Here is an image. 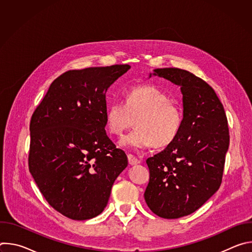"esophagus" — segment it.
<instances>
[{"label":"esophagus","mask_w":252,"mask_h":252,"mask_svg":"<svg viewBox=\"0 0 252 252\" xmlns=\"http://www.w3.org/2000/svg\"><path fill=\"white\" fill-rule=\"evenodd\" d=\"M127 159H128V163L130 165H136V164L139 163V159H137L134 156H132L130 154L127 155Z\"/></svg>","instance_id":"obj_1"}]
</instances>
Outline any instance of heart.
<instances>
[{"label":"heart","instance_id":"b5f03b06","mask_svg":"<svg viewBox=\"0 0 252 252\" xmlns=\"http://www.w3.org/2000/svg\"><path fill=\"white\" fill-rule=\"evenodd\" d=\"M126 101H113L105 114V125L120 135L135 120V129L119 141L123 148L143 150L165 147L176 137L182 126L181 109L156 87L141 85L126 92Z\"/></svg>","mask_w":252,"mask_h":252}]
</instances>
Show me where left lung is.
<instances>
[{
    "mask_svg": "<svg viewBox=\"0 0 252 252\" xmlns=\"http://www.w3.org/2000/svg\"><path fill=\"white\" fill-rule=\"evenodd\" d=\"M152 76L181 88L183 122L176 137L147 159L150 183L145 199L167 220L189 215L220 187L229 134L223 105L213 89L186 69L156 68Z\"/></svg>",
    "mask_w": 252,
    "mask_h": 252,
    "instance_id": "8db88e82",
    "label": "left lung"
}]
</instances>
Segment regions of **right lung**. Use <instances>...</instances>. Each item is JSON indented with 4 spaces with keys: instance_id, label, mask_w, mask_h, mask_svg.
<instances>
[{
    "instance_id": "add662e5",
    "label": "right lung",
    "mask_w": 252,
    "mask_h": 252,
    "mask_svg": "<svg viewBox=\"0 0 252 252\" xmlns=\"http://www.w3.org/2000/svg\"><path fill=\"white\" fill-rule=\"evenodd\" d=\"M128 64L68 70L50 86L32 114L29 169L57 211L74 220L100 214L127 166L105 132V93Z\"/></svg>"
}]
</instances>
